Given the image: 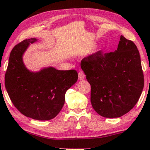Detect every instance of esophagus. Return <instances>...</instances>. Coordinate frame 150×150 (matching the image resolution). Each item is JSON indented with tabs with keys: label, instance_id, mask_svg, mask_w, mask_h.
<instances>
[{
	"label": "esophagus",
	"instance_id": "obj_1",
	"mask_svg": "<svg viewBox=\"0 0 150 150\" xmlns=\"http://www.w3.org/2000/svg\"><path fill=\"white\" fill-rule=\"evenodd\" d=\"M84 78H85V74L82 71H79V80H83Z\"/></svg>",
	"mask_w": 150,
	"mask_h": 150
}]
</instances>
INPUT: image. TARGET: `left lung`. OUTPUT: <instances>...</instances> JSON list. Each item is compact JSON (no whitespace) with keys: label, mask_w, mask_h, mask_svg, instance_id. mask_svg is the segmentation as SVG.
Returning <instances> with one entry per match:
<instances>
[{"label":"left lung","mask_w":150,"mask_h":150,"mask_svg":"<svg viewBox=\"0 0 150 150\" xmlns=\"http://www.w3.org/2000/svg\"><path fill=\"white\" fill-rule=\"evenodd\" d=\"M81 67L91 84V102L98 114L117 118L138 103L144 87L140 53L135 44L121 36L117 50L84 57Z\"/></svg>","instance_id":"obj_1"}]
</instances>
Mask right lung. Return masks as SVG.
<instances>
[{"label": "right lung", "instance_id": "right-lung-1", "mask_svg": "<svg viewBox=\"0 0 150 150\" xmlns=\"http://www.w3.org/2000/svg\"><path fill=\"white\" fill-rule=\"evenodd\" d=\"M35 38L24 40L12 48L5 75V86L16 108L36 120L53 119L60 112L66 91L78 79L76 70L44 68L31 72L24 66L22 55Z\"/></svg>", "mask_w": 150, "mask_h": 150}]
</instances>
